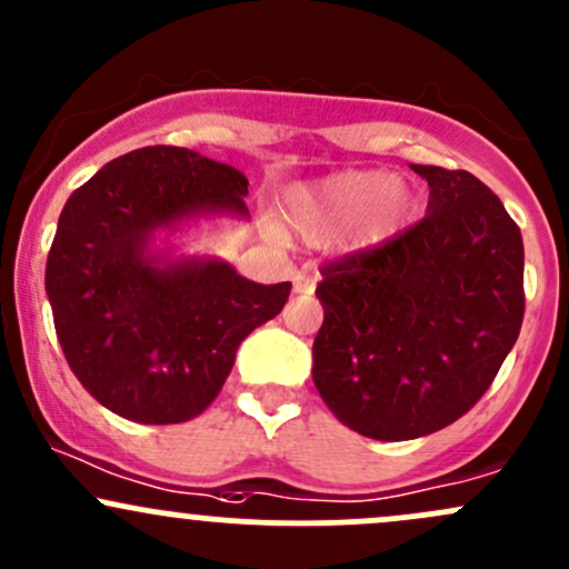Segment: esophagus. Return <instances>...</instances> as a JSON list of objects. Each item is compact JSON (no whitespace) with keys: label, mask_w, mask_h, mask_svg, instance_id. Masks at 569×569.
<instances>
[{"label":"esophagus","mask_w":569,"mask_h":569,"mask_svg":"<svg viewBox=\"0 0 569 569\" xmlns=\"http://www.w3.org/2000/svg\"><path fill=\"white\" fill-rule=\"evenodd\" d=\"M292 292H298V296H311V292H315V279L307 277V273H296V277H292Z\"/></svg>","instance_id":"1"}]
</instances>
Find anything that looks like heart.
I'll return each instance as SVG.
<instances>
[{
  "label": "heart",
  "mask_w": 569,
  "mask_h": 569,
  "mask_svg": "<svg viewBox=\"0 0 569 569\" xmlns=\"http://www.w3.org/2000/svg\"><path fill=\"white\" fill-rule=\"evenodd\" d=\"M415 192L401 176L382 170H341L284 192L282 217L292 236L320 243L345 233L352 247L382 241L407 222Z\"/></svg>",
  "instance_id": "heart-1"
}]
</instances>
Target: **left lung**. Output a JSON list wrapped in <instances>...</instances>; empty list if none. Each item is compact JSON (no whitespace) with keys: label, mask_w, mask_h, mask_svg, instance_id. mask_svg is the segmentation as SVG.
I'll return each mask as SVG.
<instances>
[{"label":"left lung","mask_w":569,"mask_h":569,"mask_svg":"<svg viewBox=\"0 0 569 569\" xmlns=\"http://www.w3.org/2000/svg\"><path fill=\"white\" fill-rule=\"evenodd\" d=\"M412 170L429 181L426 217L317 284L311 377L341 423L380 442L469 412L523 320V241L502 200L467 170Z\"/></svg>","instance_id":"obj_1"}]
</instances>
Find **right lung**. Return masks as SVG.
Masks as SVG:
<instances>
[{
  "mask_svg": "<svg viewBox=\"0 0 569 569\" xmlns=\"http://www.w3.org/2000/svg\"><path fill=\"white\" fill-rule=\"evenodd\" d=\"M247 187L233 164L146 146L70 194L46 292L67 363L102 407L146 426L198 418L238 345L282 311L290 282H249L230 262L168 243L200 219H247Z\"/></svg>",
  "mask_w": 569,
  "mask_h": 569,
  "instance_id": "right-lung-1",
  "label": "right lung"
}]
</instances>
